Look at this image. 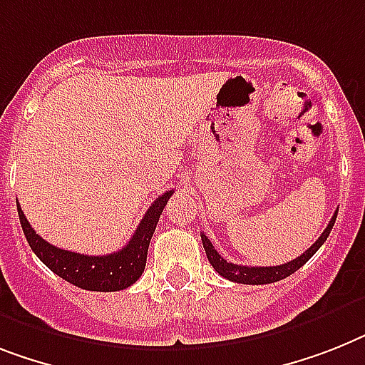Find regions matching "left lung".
Wrapping results in <instances>:
<instances>
[{
    "instance_id": "left-lung-1",
    "label": "left lung",
    "mask_w": 365,
    "mask_h": 365,
    "mask_svg": "<svg viewBox=\"0 0 365 365\" xmlns=\"http://www.w3.org/2000/svg\"><path fill=\"white\" fill-rule=\"evenodd\" d=\"M336 216H338V210L334 212L332 220L328 222L327 230L323 231V235H321V237H319V239L315 240V242H313L302 255H298L297 259H293V261H289V263L285 264H278V267H242V264L227 263V261H225L218 252H216L212 242L209 240V237L201 235V240H203L205 254H207V257H209L212 269H215L220 276H224L225 279L235 282V284H246V285L274 284V282H279V279L291 276V274L297 272L302 264L308 263L309 259L313 257V254H315V252L323 246L324 240L328 239V235H330V231H332L334 227V222H336Z\"/></svg>"
}]
</instances>
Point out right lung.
Segmentation results:
<instances>
[{"mask_svg": "<svg viewBox=\"0 0 365 365\" xmlns=\"http://www.w3.org/2000/svg\"><path fill=\"white\" fill-rule=\"evenodd\" d=\"M171 194L173 192L170 190V192L162 194L160 197H156V201H153V205L147 209L145 216L141 218L138 230L134 231L132 239L128 240L125 248L108 255H83L57 248L53 244L46 242L41 235L35 233V230L24 216L20 205L16 203V207L27 242L48 269L56 272L65 282L80 289L111 293V291H121V289L130 287L143 274L150 237L155 233L158 218H160L162 210H164Z\"/></svg>", "mask_w": 365, "mask_h": 365, "instance_id": "1", "label": "right lung"}]
</instances>
